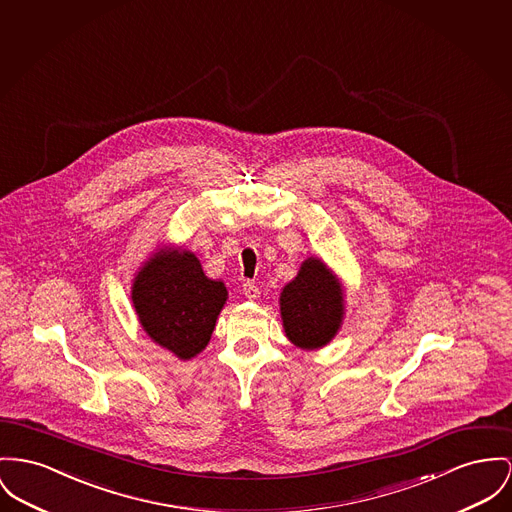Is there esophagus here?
Listing matches in <instances>:
<instances>
[{
	"label": "esophagus",
	"instance_id": "obj_1",
	"mask_svg": "<svg viewBox=\"0 0 512 512\" xmlns=\"http://www.w3.org/2000/svg\"><path fill=\"white\" fill-rule=\"evenodd\" d=\"M242 293H244V297L250 299V301H254V299L260 297V289H258V285L252 283V281H246V283L242 285Z\"/></svg>",
	"mask_w": 512,
	"mask_h": 512
}]
</instances>
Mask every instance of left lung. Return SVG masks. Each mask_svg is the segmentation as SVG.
I'll list each match as a JSON object with an SVG mask.
<instances>
[{
  "label": "left lung",
  "mask_w": 512,
  "mask_h": 512,
  "mask_svg": "<svg viewBox=\"0 0 512 512\" xmlns=\"http://www.w3.org/2000/svg\"><path fill=\"white\" fill-rule=\"evenodd\" d=\"M341 287L320 260L308 258L299 275L281 293L287 338L299 347H322L338 332L343 314Z\"/></svg>",
  "instance_id": "8db88e82"
}]
</instances>
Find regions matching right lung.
I'll return each mask as SVG.
<instances>
[{"instance_id": "right-lung-1", "label": "right lung", "mask_w": 512, "mask_h": 512, "mask_svg": "<svg viewBox=\"0 0 512 512\" xmlns=\"http://www.w3.org/2000/svg\"><path fill=\"white\" fill-rule=\"evenodd\" d=\"M132 299L145 332L180 359H190L211 338L227 289L205 277L192 252L172 250L139 272Z\"/></svg>"}]
</instances>
